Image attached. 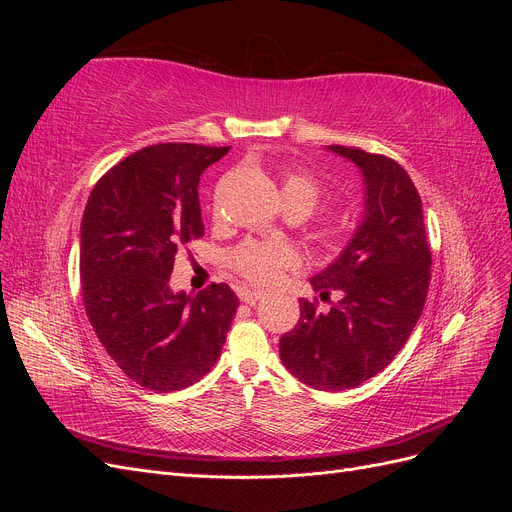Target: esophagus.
<instances>
[{
	"label": "esophagus",
	"instance_id": "34e87169",
	"mask_svg": "<svg viewBox=\"0 0 512 512\" xmlns=\"http://www.w3.org/2000/svg\"><path fill=\"white\" fill-rule=\"evenodd\" d=\"M260 299H265V290L250 288V290H243L241 292V301L247 303V305H256Z\"/></svg>",
	"mask_w": 512,
	"mask_h": 512
}]
</instances>
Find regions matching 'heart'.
<instances>
[{"label": "heart", "instance_id": "obj_1", "mask_svg": "<svg viewBox=\"0 0 512 512\" xmlns=\"http://www.w3.org/2000/svg\"><path fill=\"white\" fill-rule=\"evenodd\" d=\"M284 196H301L312 209L316 207L320 190L318 183L303 173H288L282 183ZM230 265L254 284H273L282 277L288 267L297 265V254L282 243L245 241L230 254Z\"/></svg>", "mask_w": 512, "mask_h": 512}]
</instances>
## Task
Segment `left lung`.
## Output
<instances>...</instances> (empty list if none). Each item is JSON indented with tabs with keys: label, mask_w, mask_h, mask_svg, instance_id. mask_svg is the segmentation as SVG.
I'll list each match as a JSON object with an SVG mask.
<instances>
[{
	"label": "left lung",
	"mask_w": 512,
	"mask_h": 512,
	"mask_svg": "<svg viewBox=\"0 0 512 512\" xmlns=\"http://www.w3.org/2000/svg\"><path fill=\"white\" fill-rule=\"evenodd\" d=\"M363 181V215L344 250L316 273L312 288L342 299L329 312L301 301V318L280 339V359L294 378L318 391H346L374 378L408 342L423 314L431 252L423 203L395 160L331 145Z\"/></svg>",
	"instance_id": "8db88e82"
}]
</instances>
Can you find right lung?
Wrapping results in <instances>:
<instances>
[{
  "instance_id": "obj_1",
  "label": "right lung",
  "mask_w": 512,
  "mask_h": 512,
  "mask_svg": "<svg viewBox=\"0 0 512 512\" xmlns=\"http://www.w3.org/2000/svg\"><path fill=\"white\" fill-rule=\"evenodd\" d=\"M230 147L151 145L96 183L81 222L83 301L108 356L145 389L170 393L218 361L239 299L226 284L170 288L175 254L203 237L198 181Z\"/></svg>"
}]
</instances>
